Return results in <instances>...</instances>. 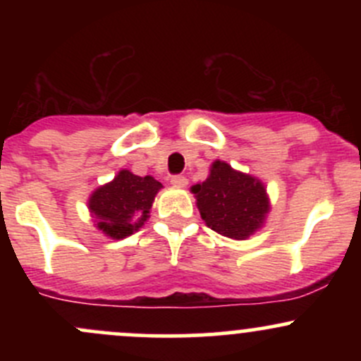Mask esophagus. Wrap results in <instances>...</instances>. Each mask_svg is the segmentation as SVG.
Wrapping results in <instances>:
<instances>
[{
  "label": "esophagus",
  "mask_w": 361,
  "mask_h": 361,
  "mask_svg": "<svg viewBox=\"0 0 361 361\" xmlns=\"http://www.w3.org/2000/svg\"><path fill=\"white\" fill-rule=\"evenodd\" d=\"M171 183H173L174 187H187L188 180L183 174H174V176H171Z\"/></svg>",
  "instance_id": "34e87169"
}]
</instances>
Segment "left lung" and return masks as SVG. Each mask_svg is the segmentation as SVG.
I'll list each match as a JSON object with an SVG mask.
<instances>
[{"label":"left lung","mask_w":361,"mask_h":361,"mask_svg":"<svg viewBox=\"0 0 361 361\" xmlns=\"http://www.w3.org/2000/svg\"><path fill=\"white\" fill-rule=\"evenodd\" d=\"M202 220L211 231L232 239H246L262 227L269 211L265 188L257 178L216 160L202 185H194Z\"/></svg>","instance_id":"8db88e82"}]
</instances>
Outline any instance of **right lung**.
<instances>
[{
  "instance_id": "right-lung-1",
  "label": "right lung",
  "mask_w": 361,
  "mask_h": 361,
  "mask_svg": "<svg viewBox=\"0 0 361 361\" xmlns=\"http://www.w3.org/2000/svg\"><path fill=\"white\" fill-rule=\"evenodd\" d=\"M160 188L162 185L155 178L120 171L111 183L97 188L89 201L97 228L113 239H123L140 231Z\"/></svg>"
}]
</instances>
